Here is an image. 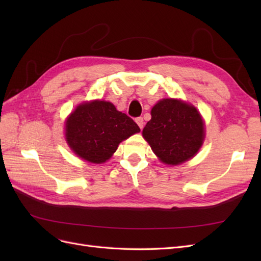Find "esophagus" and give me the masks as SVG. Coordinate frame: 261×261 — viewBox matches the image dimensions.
<instances>
[{"label": "esophagus", "instance_id": "34e87169", "mask_svg": "<svg viewBox=\"0 0 261 261\" xmlns=\"http://www.w3.org/2000/svg\"><path fill=\"white\" fill-rule=\"evenodd\" d=\"M136 123L138 124V126L140 127V129H143V127H144V124H145V122H144V118L141 117V116H139V117H137L136 118Z\"/></svg>", "mask_w": 261, "mask_h": 261}]
</instances>
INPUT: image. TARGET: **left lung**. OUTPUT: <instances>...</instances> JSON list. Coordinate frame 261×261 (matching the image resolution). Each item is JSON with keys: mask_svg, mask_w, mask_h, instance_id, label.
Instances as JSON below:
<instances>
[{"mask_svg": "<svg viewBox=\"0 0 261 261\" xmlns=\"http://www.w3.org/2000/svg\"><path fill=\"white\" fill-rule=\"evenodd\" d=\"M143 136L167 164H179L194 156L202 145L203 122L197 110L184 102L163 99L151 110Z\"/></svg>", "mask_w": 261, "mask_h": 261, "instance_id": "left-lung-1", "label": "left lung"}]
</instances>
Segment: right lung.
Instances as JSON below:
<instances>
[{"label": "right lung", "instance_id": "1", "mask_svg": "<svg viewBox=\"0 0 261 261\" xmlns=\"http://www.w3.org/2000/svg\"><path fill=\"white\" fill-rule=\"evenodd\" d=\"M140 132L139 126L111 102L92 101L78 106L66 122V140L82 159L102 163L121 141Z\"/></svg>", "mask_w": 261, "mask_h": 261}]
</instances>
